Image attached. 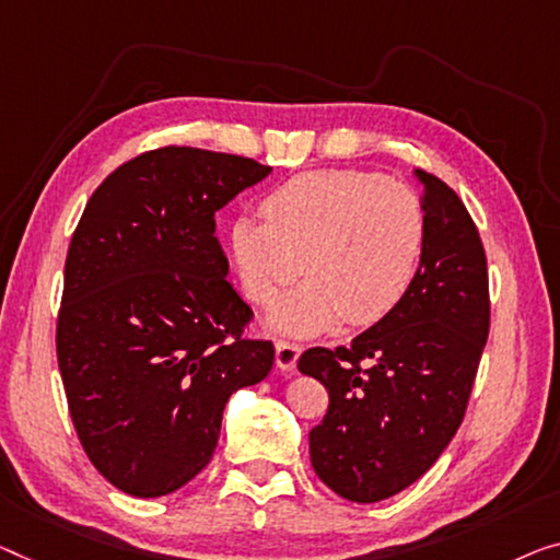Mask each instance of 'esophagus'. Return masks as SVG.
I'll return each instance as SVG.
<instances>
[{
    "label": "esophagus",
    "instance_id": "esophagus-1",
    "mask_svg": "<svg viewBox=\"0 0 560 560\" xmlns=\"http://www.w3.org/2000/svg\"><path fill=\"white\" fill-rule=\"evenodd\" d=\"M299 354H302V345L296 341H277V366L281 372H291L296 366Z\"/></svg>",
    "mask_w": 560,
    "mask_h": 560
}]
</instances>
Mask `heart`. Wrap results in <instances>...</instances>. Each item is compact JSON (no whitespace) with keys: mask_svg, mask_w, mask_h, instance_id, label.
Listing matches in <instances>:
<instances>
[{"mask_svg":"<svg viewBox=\"0 0 560 560\" xmlns=\"http://www.w3.org/2000/svg\"><path fill=\"white\" fill-rule=\"evenodd\" d=\"M241 215L229 233L244 294L269 306L299 273L306 281L269 316L273 329L306 337L345 316L352 327L385 319L420 271L428 213L410 186L354 168L308 171Z\"/></svg>","mask_w":560,"mask_h":560,"instance_id":"1","label":"heart"}]
</instances>
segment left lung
Segmentation results:
<instances>
[{
	"mask_svg": "<svg viewBox=\"0 0 560 560\" xmlns=\"http://www.w3.org/2000/svg\"><path fill=\"white\" fill-rule=\"evenodd\" d=\"M424 186L428 241L402 302L349 347H312L299 372L329 392L308 432L316 475L352 503L397 495L435 465L460 428L488 341V261L460 196L438 175Z\"/></svg>",
	"mask_w": 560,
	"mask_h": 560,
	"instance_id": "1",
	"label": "left lung"
}]
</instances>
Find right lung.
Listing matches in <instances>:
<instances>
[{
    "mask_svg": "<svg viewBox=\"0 0 560 560\" xmlns=\"http://www.w3.org/2000/svg\"><path fill=\"white\" fill-rule=\"evenodd\" d=\"M271 173L252 158L165 145L90 196L65 261L57 364L90 463L136 498H161L211 463L233 392L271 372L244 337L252 306L229 283L215 211Z\"/></svg>",
    "mask_w": 560,
    "mask_h": 560,
    "instance_id": "right-lung-1",
    "label": "right lung"
}]
</instances>
